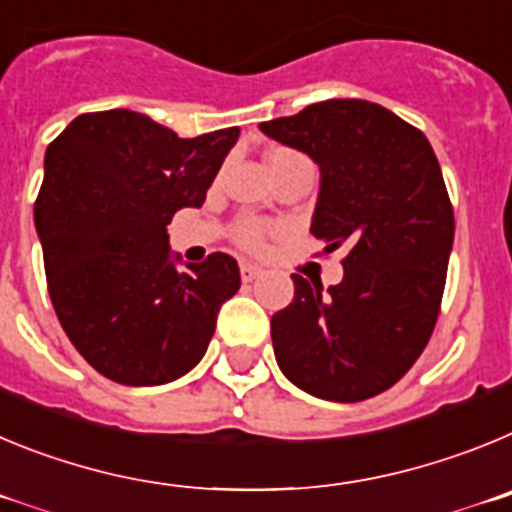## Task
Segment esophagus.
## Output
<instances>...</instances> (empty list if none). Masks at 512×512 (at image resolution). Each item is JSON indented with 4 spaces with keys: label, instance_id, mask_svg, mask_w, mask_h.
I'll return each mask as SVG.
<instances>
[{
    "label": "esophagus",
    "instance_id": "obj_1",
    "mask_svg": "<svg viewBox=\"0 0 512 512\" xmlns=\"http://www.w3.org/2000/svg\"><path fill=\"white\" fill-rule=\"evenodd\" d=\"M260 273H262V267L255 265V262H239V275H242V280H245V283L255 280Z\"/></svg>",
    "mask_w": 512,
    "mask_h": 512
}]
</instances>
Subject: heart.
<instances>
[{
  "label": "heart",
  "mask_w": 512,
  "mask_h": 512,
  "mask_svg": "<svg viewBox=\"0 0 512 512\" xmlns=\"http://www.w3.org/2000/svg\"><path fill=\"white\" fill-rule=\"evenodd\" d=\"M293 160H306L303 155L293 153V150H273V153L267 155V165L270 170L280 168L285 163H293ZM265 237H267V224L257 222V219H239L234 224V239H237V245H242L245 250H262L265 247Z\"/></svg>",
  "instance_id": "obj_1"
}]
</instances>
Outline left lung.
<instances>
[{
  "label": "left lung",
  "instance_id": "left-lung-1",
  "mask_svg": "<svg viewBox=\"0 0 512 512\" xmlns=\"http://www.w3.org/2000/svg\"><path fill=\"white\" fill-rule=\"evenodd\" d=\"M260 130L319 165L311 234L329 252L349 247L342 283L326 293L293 275V303L270 321L278 367L316 398L380 395L411 370L439 319L454 209L434 147L362 99L319 101Z\"/></svg>",
  "mask_w": 512,
  "mask_h": 512
}]
</instances>
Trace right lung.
I'll list each match as a JSON object with an SVG mask.
<instances>
[{"mask_svg": "<svg viewBox=\"0 0 512 512\" xmlns=\"http://www.w3.org/2000/svg\"><path fill=\"white\" fill-rule=\"evenodd\" d=\"M239 127L183 140L130 109L73 119L45 153L35 201L55 316L78 354L119 385H163L199 365L239 290L214 252L178 270L168 224L199 209ZM176 260L181 257L176 255Z\"/></svg>", "mask_w": 512, "mask_h": 512, "instance_id": "right-lung-1", "label": "right lung"}]
</instances>
